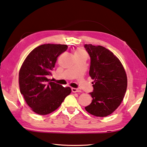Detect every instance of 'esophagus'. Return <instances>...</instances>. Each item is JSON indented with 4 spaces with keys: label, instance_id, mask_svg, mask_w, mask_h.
<instances>
[{
    "label": "esophagus",
    "instance_id": "esophagus-1",
    "mask_svg": "<svg viewBox=\"0 0 147 147\" xmlns=\"http://www.w3.org/2000/svg\"><path fill=\"white\" fill-rule=\"evenodd\" d=\"M71 91L74 93H76V92H79L80 90L79 89H77V88H71Z\"/></svg>",
    "mask_w": 147,
    "mask_h": 147
}]
</instances>
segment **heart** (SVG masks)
<instances>
[{
    "mask_svg": "<svg viewBox=\"0 0 147 147\" xmlns=\"http://www.w3.org/2000/svg\"><path fill=\"white\" fill-rule=\"evenodd\" d=\"M86 54V52L82 49H77L75 51V54Z\"/></svg>",
    "mask_w": 147,
    "mask_h": 147,
    "instance_id": "obj_1",
    "label": "heart"
}]
</instances>
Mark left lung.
I'll use <instances>...</instances> for the list:
<instances>
[{
    "label": "left lung",
    "instance_id": "8db88e82",
    "mask_svg": "<svg viewBox=\"0 0 147 147\" xmlns=\"http://www.w3.org/2000/svg\"><path fill=\"white\" fill-rule=\"evenodd\" d=\"M91 57L89 74L93 91L90 94L91 103L85 109L95 117H105L121 104L127 87L125 69L118 58L104 47L84 45Z\"/></svg>",
    "mask_w": 147,
    "mask_h": 147
}]
</instances>
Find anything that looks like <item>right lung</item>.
I'll list each match as a JSON object with an SVG mask.
<instances>
[{
  "label": "right lung",
  "mask_w": 147,
  "mask_h": 147,
  "mask_svg": "<svg viewBox=\"0 0 147 147\" xmlns=\"http://www.w3.org/2000/svg\"><path fill=\"white\" fill-rule=\"evenodd\" d=\"M68 49L66 45L43 44L30 52L19 71L20 93L34 113L45 115L59 107L71 93L70 87L51 82L48 79L58 56Z\"/></svg>",
  "instance_id": "1"
}]
</instances>
